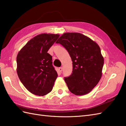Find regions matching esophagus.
<instances>
[{
    "label": "esophagus",
    "mask_w": 126,
    "mask_h": 126,
    "mask_svg": "<svg viewBox=\"0 0 126 126\" xmlns=\"http://www.w3.org/2000/svg\"><path fill=\"white\" fill-rule=\"evenodd\" d=\"M59 71L60 72H62L63 71V67H60L59 68Z\"/></svg>",
    "instance_id": "34e87169"
}]
</instances>
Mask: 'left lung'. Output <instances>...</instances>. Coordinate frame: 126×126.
<instances>
[{
	"label": "left lung",
	"mask_w": 126,
	"mask_h": 126,
	"mask_svg": "<svg viewBox=\"0 0 126 126\" xmlns=\"http://www.w3.org/2000/svg\"><path fill=\"white\" fill-rule=\"evenodd\" d=\"M56 43L69 52L72 62L71 75L64 78L68 89L77 96L88 94L99 81L104 59L96 42L80 33L66 32Z\"/></svg>",
	"instance_id": "obj_1"
}]
</instances>
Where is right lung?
<instances>
[{
    "label": "right lung",
    "mask_w": 126,
    "mask_h": 126,
    "mask_svg": "<svg viewBox=\"0 0 126 126\" xmlns=\"http://www.w3.org/2000/svg\"><path fill=\"white\" fill-rule=\"evenodd\" d=\"M59 35L41 33L30 39L17 56V72L29 92L43 96L52 90L58 76L47 52Z\"/></svg>",
    "instance_id": "right-lung-1"
}]
</instances>
